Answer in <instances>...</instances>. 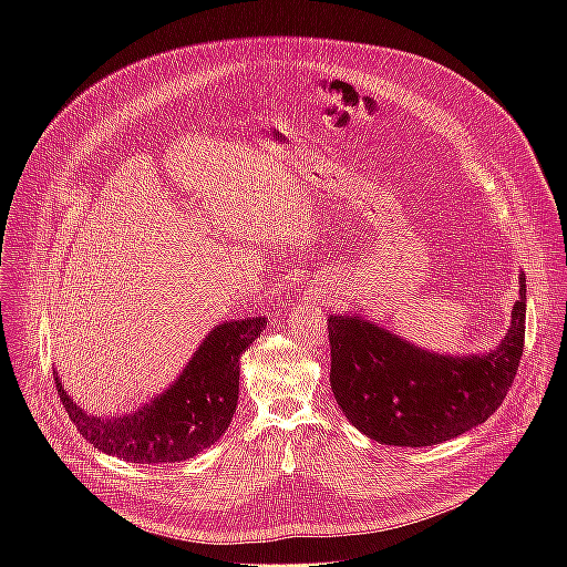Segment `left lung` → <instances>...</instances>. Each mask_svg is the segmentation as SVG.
Listing matches in <instances>:
<instances>
[{
  "instance_id": "8db88e82",
  "label": "left lung",
  "mask_w": 567,
  "mask_h": 567,
  "mask_svg": "<svg viewBox=\"0 0 567 567\" xmlns=\"http://www.w3.org/2000/svg\"><path fill=\"white\" fill-rule=\"evenodd\" d=\"M525 276L505 341L489 354L424 352L359 316H330V383L346 417L368 437L431 446L487 422L507 396L525 348Z\"/></svg>"
}]
</instances>
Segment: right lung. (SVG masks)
I'll return each mask as SVG.
<instances>
[{"label": "right lung", "instance_id": "right-lung-1", "mask_svg": "<svg viewBox=\"0 0 567 567\" xmlns=\"http://www.w3.org/2000/svg\"><path fill=\"white\" fill-rule=\"evenodd\" d=\"M267 328L262 316L217 326L168 392L132 415L103 420L75 406L55 374L62 406L90 444L136 464H173L215 444L239 394V357Z\"/></svg>", "mask_w": 567, "mask_h": 567}]
</instances>
